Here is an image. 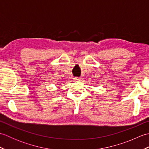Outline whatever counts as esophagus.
<instances>
[{
  "label": "esophagus",
  "mask_w": 149,
  "mask_h": 149,
  "mask_svg": "<svg viewBox=\"0 0 149 149\" xmlns=\"http://www.w3.org/2000/svg\"><path fill=\"white\" fill-rule=\"evenodd\" d=\"M74 79L75 81H80L81 80V78L80 77H75Z\"/></svg>",
  "instance_id": "1"
}]
</instances>
